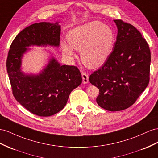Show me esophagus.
Wrapping results in <instances>:
<instances>
[{
  "mask_svg": "<svg viewBox=\"0 0 158 158\" xmlns=\"http://www.w3.org/2000/svg\"><path fill=\"white\" fill-rule=\"evenodd\" d=\"M82 78H83V83L84 84H87L89 82V76L86 73L82 72Z\"/></svg>",
  "mask_w": 158,
  "mask_h": 158,
  "instance_id": "esophagus-1",
  "label": "esophagus"
}]
</instances>
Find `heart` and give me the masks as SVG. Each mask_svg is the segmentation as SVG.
I'll list each match as a JSON object with an SVG mask.
<instances>
[{
	"label": "heart",
	"mask_w": 158,
	"mask_h": 158,
	"mask_svg": "<svg viewBox=\"0 0 158 158\" xmlns=\"http://www.w3.org/2000/svg\"><path fill=\"white\" fill-rule=\"evenodd\" d=\"M69 44L63 42L64 54L73 55V48L81 51L83 63L90 68H97L110 56L115 43V35L110 27L102 22L93 21L71 29L67 35Z\"/></svg>",
	"instance_id": "1"
}]
</instances>
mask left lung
I'll use <instances>...</instances> for the list:
<instances>
[{
	"label": "left lung",
	"instance_id": "1",
	"mask_svg": "<svg viewBox=\"0 0 158 158\" xmlns=\"http://www.w3.org/2000/svg\"><path fill=\"white\" fill-rule=\"evenodd\" d=\"M118 35L110 56L89 76L99 90L97 103L104 110L118 111L135 102L149 84L151 52L135 27L114 20Z\"/></svg>",
	"mask_w": 158,
	"mask_h": 158
}]
</instances>
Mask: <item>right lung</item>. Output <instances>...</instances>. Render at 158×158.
I'll list each match as a JSON object with an SVG mask.
<instances>
[{"instance_id": "1", "label": "right lung", "mask_w": 158, "mask_h": 158, "mask_svg": "<svg viewBox=\"0 0 158 158\" xmlns=\"http://www.w3.org/2000/svg\"><path fill=\"white\" fill-rule=\"evenodd\" d=\"M59 23L41 22L26 27L10 47L6 69L16 100L32 114L41 117L56 114L66 106L71 92L82 83L75 66L60 65L53 56L39 74L22 71V59L31 46H59Z\"/></svg>"}]
</instances>
